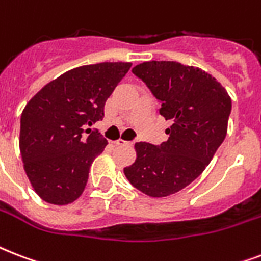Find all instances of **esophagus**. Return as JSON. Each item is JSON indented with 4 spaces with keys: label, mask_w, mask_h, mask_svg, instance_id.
<instances>
[{
    "label": "esophagus",
    "mask_w": 261,
    "mask_h": 261,
    "mask_svg": "<svg viewBox=\"0 0 261 261\" xmlns=\"http://www.w3.org/2000/svg\"><path fill=\"white\" fill-rule=\"evenodd\" d=\"M115 145L116 146H130L131 142H127V141H123V139H118V141H115Z\"/></svg>",
    "instance_id": "34e87169"
}]
</instances>
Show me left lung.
I'll return each mask as SVG.
<instances>
[{"label": "left lung", "mask_w": 261, "mask_h": 261, "mask_svg": "<svg viewBox=\"0 0 261 261\" xmlns=\"http://www.w3.org/2000/svg\"><path fill=\"white\" fill-rule=\"evenodd\" d=\"M161 102L160 114L172 126L160 146L135 143L137 160L124 168L128 181L143 194L164 198L194 181L226 137L231 100L208 73L173 61H150L133 69Z\"/></svg>", "instance_id": "left-lung-1"}]
</instances>
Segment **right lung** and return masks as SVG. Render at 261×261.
I'll return each instance as SVG.
<instances>
[{
    "label": "right lung",
    "mask_w": 261,
    "mask_h": 261,
    "mask_svg": "<svg viewBox=\"0 0 261 261\" xmlns=\"http://www.w3.org/2000/svg\"><path fill=\"white\" fill-rule=\"evenodd\" d=\"M130 62H102L63 73L31 98L20 120V153L35 192L65 206L85 190L89 168L107 139L84 130L104 118V106Z\"/></svg>",
    "instance_id": "add662e5"
}]
</instances>
